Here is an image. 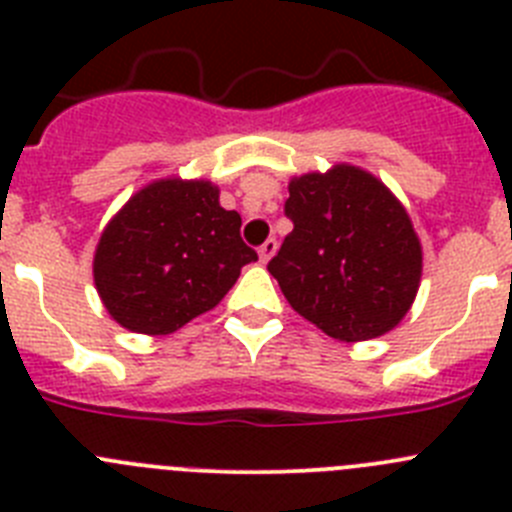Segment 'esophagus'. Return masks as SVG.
Returning a JSON list of instances; mask_svg holds the SVG:
<instances>
[{
    "mask_svg": "<svg viewBox=\"0 0 512 512\" xmlns=\"http://www.w3.org/2000/svg\"><path fill=\"white\" fill-rule=\"evenodd\" d=\"M277 246H279L277 238H266V241L259 246V259L266 264V261H269L274 253H277Z\"/></svg>",
    "mask_w": 512,
    "mask_h": 512,
    "instance_id": "1",
    "label": "esophagus"
}]
</instances>
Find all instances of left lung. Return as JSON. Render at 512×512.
<instances>
[{
    "mask_svg": "<svg viewBox=\"0 0 512 512\" xmlns=\"http://www.w3.org/2000/svg\"><path fill=\"white\" fill-rule=\"evenodd\" d=\"M292 233L269 261L302 318L338 341L384 336L410 310L423 251L395 194L356 166L289 182Z\"/></svg>",
    "mask_w": 512,
    "mask_h": 512,
    "instance_id": "8db88e82",
    "label": "left lung"
}]
</instances>
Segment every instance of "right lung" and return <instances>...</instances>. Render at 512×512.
<instances>
[{
  "label": "right lung",
  "instance_id": "right-lung-1",
  "mask_svg": "<svg viewBox=\"0 0 512 512\" xmlns=\"http://www.w3.org/2000/svg\"><path fill=\"white\" fill-rule=\"evenodd\" d=\"M210 182L161 179L112 217L97 253L94 284L122 328L166 336L228 295L256 251L241 215L217 202Z\"/></svg>",
  "mask_w": 512,
  "mask_h": 512
}]
</instances>
